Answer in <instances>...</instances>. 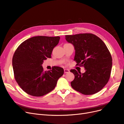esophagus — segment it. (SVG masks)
Segmentation results:
<instances>
[{"label": "esophagus", "mask_w": 124, "mask_h": 124, "mask_svg": "<svg viewBox=\"0 0 124 124\" xmlns=\"http://www.w3.org/2000/svg\"><path fill=\"white\" fill-rule=\"evenodd\" d=\"M69 70H68V69H64V72L65 73H68L69 72Z\"/></svg>", "instance_id": "obj_1"}]
</instances>
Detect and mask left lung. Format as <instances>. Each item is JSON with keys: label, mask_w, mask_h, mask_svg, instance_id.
Wrapping results in <instances>:
<instances>
[{"label": "left lung", "mask_w": 124, "mask_h": 124, "mask_svg": "<svg viewBox=\"0 0 124 124\" xmlns=\"http://www.w3.org/2000/svg\"><path fill=\"white\" fill-rule=\"evenodd\" d=\"M67 42L74 46V60L77 65L83 66L85 72L81 73L75 69L71 85L84 95H93L102 89L109 80L112 59L106 45L99 37L92 33L66 35Z\"/></svg>", "instance_id": "left-lung-1"}]
</instances>
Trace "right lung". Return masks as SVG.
<instances>
[{"mask_svg": "<svg viewBox=\"0 0 124 124\" xmlns=\"http://www.w3.org/2000/svg\"><path fill=\"white\" fill-rule=\"evenodd\" d=\"M60 37L36 36L22 42L12 58L14 78L20 87L28 94L41 97L54 89L59 78L64 73L62 68L54 66L44 71V60L51 58L53 48Z\"/></svg>", "mask_w": 124, "mask_h": 124, "instance_id": "add662e5", "label": "right lung"}]
</instances>
